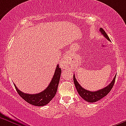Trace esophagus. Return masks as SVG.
<instances>
[{
  "label": "esophagus",
  "mask_w": 126,
  "mask_h": 126,
  "mask_svg": "<svg viewBox=\"0 0 126 126\" xmlns=\"http://www.w3.org/2000/svg\"><path fill=\"white\" fill-rule=\"evenodd\" d=\"M71 60V55L68 53H66L63 56V58L61 60L60 63V65L61 68H66L68 66L69 64H70V62Z\"/></svg>",
  "instance_id": "obj_1"
}]
</instances>
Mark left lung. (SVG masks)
<instances>
[{
    "instance_id": "left-lung-1",
    "label": "left lung",
    "mask_w": 126,
    "mask_h": 126,
    "mask_svg": "<svg viewBox=\"0 0 126 126\" xmlns=\"http://www.w3.org/2000/svg\"><path fill=\"white\" fill-rule=\"evenodd\" d=\"M100 32H101L102 34L106 39H108L109 41H110L109 38V36H107V33L105 32V31L102 28H100ZM115 77H116V76L114 77L112 81H111L109 85H107V87H105V88H102V89H100V90H98L97 91L95 92L89 91V90H85V88H83L79 84V83L77 81V79H75V75H73V81H74L75 85L76 88H77V92H78L80 97L82 98H83L85 101L88 102L93 103L98 101L99 100H100L103 97L107 95V94L110 92V91L111 89L112 88L113 86H114V83H115Z\"/></svg>"
}]
</instances>
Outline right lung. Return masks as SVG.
<instances>
[{
    "instance_id": "1",
    "label": "right lung",
    "mask_w": 126,
    "mask_h": 126,
    "mask_svg": "<svg viewBox=\"0 0 126 126\" xmlns=\"http://www.w3.org/2000/svg\"><path fill=\"white\" fill-rule=\"evenodd\" d=\"M61 73H62V70L59 66V64H58L56 70H55L54 75L53 77V79H52L48 87L45 90L40 93H38V94H25V93L20 91L15 84H14V87L17 92L18 94L27 102L31 105L39 106V107L44 106L48 104L56 95L59 81L60 79Z\"/></svg>"
}]
</instances>
